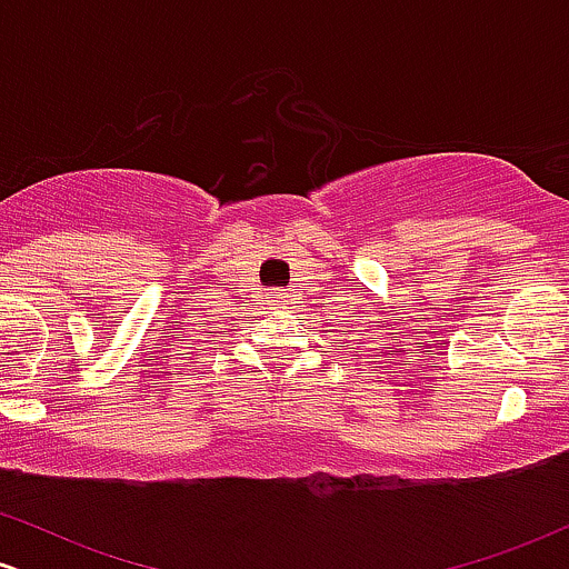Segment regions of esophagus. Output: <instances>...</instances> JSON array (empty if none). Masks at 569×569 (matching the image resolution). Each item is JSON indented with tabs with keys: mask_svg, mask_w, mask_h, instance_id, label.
Here are the masks:
<instances>
[{
	"mask_svg": "<svg viewBox=\"0 0 569 569\" xmlns=\"http://www.w3.org/2000/svg\"><path fill=\"white\" fill-rule=\"evenodd\" d=\"M286 302H289V297H286V293H270V305L272 307H283Z\"/></svg>",
	"mask_w": 569,
	"mask_h": 569,
	"instance_id": "1",
	"label": "esophagus"
}]
</instances>
